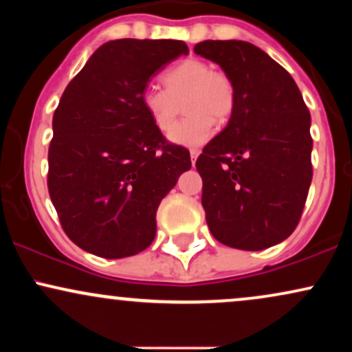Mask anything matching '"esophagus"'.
<instances>
[{"mask_svg": "<svg viewBox=\"0 0 352 352\" xmlns=\"http://www.w3.org/2000/svg\"><path fill=\"white\" fill-rule=\"evenodd\" d=\"M200 155V151L199 148H192V151H190V160H192V164L195 165V162H197V157Z\"/></svg>", "mask_w": 352, "mask_h": 352, "instance_id": "obj_1", "label": "esophagus"}]
</instances>
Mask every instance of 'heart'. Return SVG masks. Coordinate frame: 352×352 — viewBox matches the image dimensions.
Instances as JSON below:
<instances>
[{
  "mask_svg": "<svg viewBox=\"0 0 352 352\" xmlns=\"http://www.w3.org/2000/svg\"><path fill=\"white\" fill-rule=\"evenodd\" d=\"M162 82L165 89H145L142 107L153 127L167 134L178 115V104L186 99L184 111L189 117L170 132V140L179 145L199 147L208 142L215 122H227L235 111L233 79L225 71L212 69V64L200 58L175 63L162 74Z\"/></svg>",
  "mask_w": 352,
  "mask_h": 352,
  "instance_id": "obj_1",
  "label": "heart"
}]
</instances>
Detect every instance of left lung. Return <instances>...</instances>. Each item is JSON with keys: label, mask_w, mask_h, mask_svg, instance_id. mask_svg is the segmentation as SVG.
<instances>
[{"label": "left lung", "mask_w": 352, "mask_h": 352, "mask_svg": "<svg viewBox=\"0 0 352 352\" xmlns=\"http://www.w3.org/2000/svg\"><path fill=\"white\" fill-rule=\"evenodd\" d=\"M195 54L233 79L235 111L197 159L212 235L238 250H265L300 223L313 179L311 116L289 72L245 41H204Z\"/></svg>", "instance_id": "obj_1"}]
</instances>
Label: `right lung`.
Instances as JSON below:
<instances>
[{
    "label": "right lung",
    "instance_id": "add662e5",
    "mask_svg": "<svg viewBox=\"0 0 352 352\" xmlns=\"http://www.w3.org/2000/svg\"><path fill=\"white\" fill-rule=\"evenodd\" d=\"M184 41L116 39L67 84L52 117L47 190L64 233L102 258L148 248L157 208L192 167L142 107L155 72L187 54Z\"/></svg>",
    "mask_w": 352,
    "mask_h": 352
}]
</instances>
